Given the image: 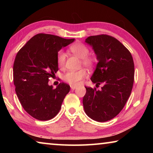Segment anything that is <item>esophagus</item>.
<instances>
[{
	"label": "esophagus",
	"instance_id": "1",
	"mask_svg": "<svg viewBox=\"0 0 153 153\" xmlns=\"http://www.w3.org/2000/svg\"><path fill=\"white\" fill-rule=\"evenodd\" d=\"M77 88V87H76V86H71V90H75V89H76Z\"/></svg>",
	"mask_w": 153,
	"mask_h": 153
}]
</instances>
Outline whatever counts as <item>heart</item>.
Listing matches in <instances>:
<instances>
[{"label":"heart","instance_id":"heart-1","mask_svg":"<svg viewBox=\"0 0 153 153\" xmlns=\"http://www.w3.org/2000/svg\"><path fill=\"white\" fill-rule=\"evenodd\" d=\"M69 50L72 53L81 59V65L87 68H92L95 65L97 59L92 56L88 55L90 49L87 46L82 43H77L71 45ZM56 61L59 67H64L66 61V54L63 51H59L56 56ZM87 72L84 69H79L77 71H69L63 76L65 82L72 86H78L81 84L82 80L86 77Z\"/></svg>","mask_w":153,"mask_h":153}]
</instances>
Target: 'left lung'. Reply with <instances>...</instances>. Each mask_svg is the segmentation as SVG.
Wrapping results in <instances>:
<instances>
[{
	"label": "left lung",
	"mask_w": 153,
	"mask_h": 153,
	"mask_svg": "<svg viewBox=\"0 0 153 153\" xmlns=\"http://www.w3.org/2000/svg\"><path fill=\"white\" fill-rule=\"evenodd\" d=\"M85 42L92 46L98 61L92 82L103 86L101 90L86 87L83 105L89 117L105 122L121 112L130 96L134 80L133 58L128 49L113 36H91Z\"/></svg>",
	"instance_id": "1"
}]
</instances>
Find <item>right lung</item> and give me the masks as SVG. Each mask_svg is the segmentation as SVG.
I'll list each match as a JSON object with an SVG mask.
<instances>
[{
    "label": "right lung",
    "mask_w": 153,
    "mask_h": 153,
    "mask_svg": "<svg viewBox=\"0 0 153 153\" xmlns=\"http://www.w3.org/2000/svg\"><path fill=\"white\" fill-rule=\"evenodd\" d=\"M75 39L38 33L18 51L13 63V82L21 105L33 118L51 120L61 109L69 85L61 82L56 88L48 84L58 69L56 56L62 47Z\"/></svg>",
    "instance_id": "right-lung-1"
}]
</instances>
